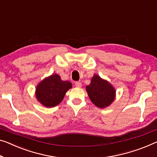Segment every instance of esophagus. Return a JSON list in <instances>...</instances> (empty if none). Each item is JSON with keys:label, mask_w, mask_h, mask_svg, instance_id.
I'll list each match as a JSON object with an SVG mask.
<instances>
[{"label": "esophagus", "mask_w": 157, "mask_h": 157, "mask_svg": "<svg viewBox=\"0 0 157 157\" xmlns=\"http://www.w3.org/2000/svg\"><path fill=\"white\" fill-rule=\"evenodd\" d=\"M75 86H76V87H77V88H81V87L82 86V84L81 82H76Z\"/></svg>", "instance_id": "34e87169"}]
</instances>
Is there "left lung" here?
I'll list each match as a JSON object with an SVG mask.
<instances>
[{
	"label": "left lung",
	"instance_id": "left-lung-1",
	"mask_svg": "<svg viewBox=\"0 0 157 157\" xmlns=\"http://www.w3.org/2000/svg\"><path fill=\"white\" fill-rule=\"evenodd\" d=\"M88 97L96 107L103 109L109 107L116 98V90L109 81L94 74L90 83L86 86Z\"/></svg>",
	"mask_w": 157,
	"mask_h": 157
}]
</instances>
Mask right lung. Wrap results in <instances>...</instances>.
<instances>
[{
	"label": "right lung",
	"instance_id": "1",
	"mask_svg": "<svg viewBox=\"0 0 157 157\" xmlns=\"http://www.w3.org/2000/svg\"><path fill=\"white\" fill-rule=\"evenodd\" d=\"M72 88L68 81H62L57 74H52L36 86L35 95L37 100L45 107H53L62 102L66 93Z\"/></svg>",
	"mask_w": 157,
	"mask_h": 157
}]
</instances>
